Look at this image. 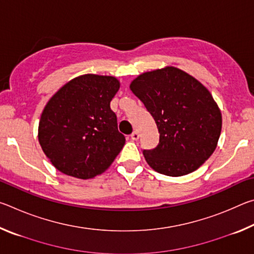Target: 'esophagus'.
<instances>
[{
    "instance_id": "esophagus-1",
    "label": "esophagus",
    "mask_w": 254,
    "mask_h": 254,
    "mask_svg": "<svg viewBox=\"0 0 254 254\" xmlns=\"http://www.w3.org/2000/svg\"><path fill=\"white\" fill-rule=\"evenodd\" d=\"M131 139L132 140H137V139H139V132H137V131L133 132L132 134H131Z\"/></svg>"
}]
</instances>
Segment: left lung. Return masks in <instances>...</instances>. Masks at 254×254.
Listing matches in <instances>:
<instances>
[{"mask_svg": "<svg viewBox=\"0 0 254 254\" xmlns=\"http://www.w3.org/2000/svg\"><path fill=\"white\" fill-rule=\"evenodd\" d=\"M130 89L160 133L157 147L143 150L153 170L179 177L212 156L221 135L222 114L203 84L182 69L165 67L137 76Z\"/></svg>", "mask_w": 254, "mask_h": 254, "instance_id": "8db88e82", "label": "left lung"}]
</instances>
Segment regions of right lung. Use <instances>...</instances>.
Masks as SVG:
<instances>
[{"instance_id":"obj_1","label":"right lung","mask_w":254,"mask_h":254,"mask_svg":"<svg viewBox=\"0 0 254 254\" xmlns=\"http://www.w3.org/2000/svg\"><path fill=\"white\" fill-rule=\"evenodd\" d=\"M119 88L115 77L86 74L68 81L47 103L38 139L60 173L94 178L117 158L126 143L110 107Z\"/></svg>"}]
</instances>
